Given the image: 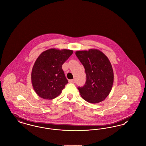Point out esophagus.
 Returning a JSON list of instances; mask_svg holds the SVG:
<instances>
[{
	"label": "esophagus",
	"instance_id": "34e87169",
	"mask_svg": "<svg viewBox=\"0 0 146 146\" xmlns=\"http://www.w3.org/2000/svg\"><path fill=\"white\" fill-rule=\"evenodd\" d=\"M75 82H76V80L74 79L69 80V83H74Z\"/></svg>",
	"mask_w": 146,
	"mask_h": 146
}]
</instances>
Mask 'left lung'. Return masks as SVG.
Masks as SVG:
<instances>
[{
    "label": "left lung",
    "instance_id": "obj_1",
    "mask_svg": "<svg viewBox=\"0 0 146 146\" xmlns=\"http://www.w3.org/2000/svg\"><path fill=\"white\" fill-rule=\"evenodd\" d=\"M76 55L85 68L86 81L78 89L81 96L91 104H98L108 96L114 82L111 63L104 54L97 50L76 51Z\"/></svg>",
    "mask_w": 146,
    "mask_h": 146
}]
</instances>
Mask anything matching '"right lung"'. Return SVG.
Segmentation results:
<instances>
[{
    "label": "right lung",
    "instance_id": "1",
    "mask_svg": "<svg viewBox=\"0 0 146 146\" xmlns=\"http://www.w3.org/2000/svg\"><path fill=\"white\" fill-rule=\"evenodd\" d=\"M72 50L52 48L42 52L36 60L31 80L36 94L42 98L57 97L68 83L62 66L73 54Z\"/></svg>",
    "mask_w": 146,
    "mask_h": 146
}]
</instances>
